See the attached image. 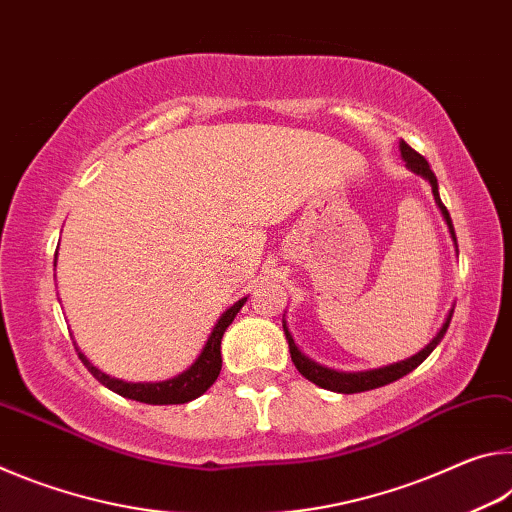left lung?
I'll return each instance as SVG.
<instances>
[{"label":"left lung","mask_w":512,"mask_h":512,"mask_svg":"<svg viewBox=\"0 0 512 512\" xmlns=\"http://www.w3.org/2000/svg\"><path fill=\"white\" fill-rule=\"evenodd\" d=\"M400 151H402V158L406 162V167H409L413 173H418V176H422L424 180H429L433 198H436V203L440 207V212H443V216H445V221L449 225V232H452V239H454V244H456V232H454V225H452V216H449L447 207L443 205V201H440L438 180H436V176H433L429 162L424 160L418 151L411 149V146L406 144L404 140L400 142ZM452 314H454V309H449V314L445 318L443 327H440V332L433 336L427 348H422L418 354H413L411 359L397 361V363H391V366L366 370V372H339V370L320 366V363L311 361L309 357H305V354L298 350V345H296V341H293V336H291L289 327H287V320H282V327H284V334H287V341H289L291 361L296 363V368H298L300 375L305 377V379H309V381H314V384L320 386V388H327V391L350 395V393H363V391H372V388L386 386V384H391V381H397L400 377L409 375L411 370L418 368L420 363L427 359L433 350H436V345L443 341L447 327H449V323H452Z\"/></svg>","instance_id":"1"}]
</instances>
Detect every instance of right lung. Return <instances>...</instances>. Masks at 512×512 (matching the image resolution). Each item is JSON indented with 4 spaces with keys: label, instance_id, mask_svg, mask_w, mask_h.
<instances>
[{
    "label": "right lung",
    "instance_id": "add662e5",
    "mask_svg": "<svg viewBox=\"0 0 512 512\" xmlns=\"http://www.w3.org/2000/svg\"><path fill=\"white\" fill-rule=\"evenodd\" d=\"M56 266V262H54ZM248 298H241L235 302L228 311H223L221 318L216 320V325L212 329L210 339H207L203 352L198 354V359L189 366L185 372H180L178 377H171L167 381H146V384H133V381H121L106 375L99 368H94L88 361V357L76 348L79 352V359L83 361V366L92 372L94 379H99L103 386L115 391L121 397H128V400L135 402H144V404H185L192 402L196 397H201L207 388H210L216 377L221 372V339L225 334V329L235 320L239 314V309L244 307V302Z\"/></svg>",
    "mask_w": 512,
    "mask_h": 512
}]
</instances>
